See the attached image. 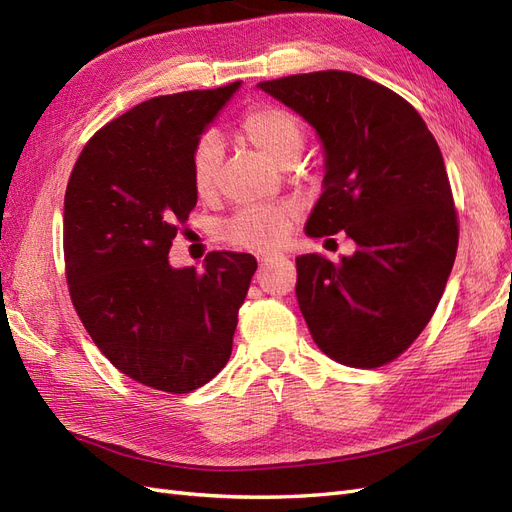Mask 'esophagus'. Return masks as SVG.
<instances>
[{
	"label": "esophagus",
	"mask_w": 512,
	"mask_h": 512,
	"mask_svg": "<svg viewBox=\"0 0 512 512\" xmlns=\"http://www.w3.org/2000/svg\"><path fill=\"white\" fill-rule=\"evenodd\" d=\"M277 258H280L277 254H265V256H260V258H258V260H260V267H262V265H269V262H273V260H277Z\"/></svg>",
	"instance_id": "esophagus-1"
}]
</instances>
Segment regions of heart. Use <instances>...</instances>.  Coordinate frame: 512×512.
I'll return each mask as SVG.
<instances>
[{
  "label": "heart",
  "instance_id": "obj_1",
  "mask_svg": "<svg viewBox=\"0 0 512 512\" xmlns=\"http://www.w3.org/2000/svg\"><path fill=\"white\" fill-rule=\"evenodd\" d=\"M239 132L247 143L275 162L297 158L303 145V126L297 115L280 106H256L239 119ZM222 151L215 136L205 134L192 151V185L196 194L207 196L215 188ZM294 222L288 205L245 207L220 226L222 237L250 250H273L282 245Z\"/></svg>",
  "mask_w": 512,
  "mask_h": 512
}]
</instances>
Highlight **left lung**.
<instances>
[{"mask_svg": "<svg viewBox=\"0 0 512 512\" xmlns=\"http://www.w3.org/2000/svg\"><path fill=\"white\" fill-rule=\"evenodd\" d=\"M258 87L322 141V194L305 232L344 230L356 243L339 262L297 258L307 329L337 363H391L427 327L457 254V213L436 138L412 104L359 74H292Z\"/></svg>", "mask_w": 512, "mask_h": 512, "instance_id": "obj_1", "label": "left lung"}]
</instances>
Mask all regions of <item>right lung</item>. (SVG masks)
<instances>
[{"mask_svg":"<svg viewBox=\"0 0 512 512\" xmlns=\"http://www.w3.org/2000/svg\"><path fill=\"white\" fill-rule=\"evenodd\" d=\"M239 87L136 104L89 138L66 188L76 314L121 374L164 393H190L220 374L258 267L239 252L207 254L203 271L168 262L198 198L192 151Z\"/></svg>","mask_w":512,"mask_h":512,"instance_id":"1","label":"right lung"}]
</instances>
